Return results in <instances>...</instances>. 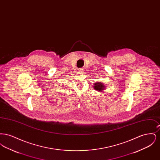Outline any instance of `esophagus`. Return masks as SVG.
<instances>
[{
  "label": "esophagus",
  "mask_w": 160,
  "mask_h": 160,
  "mask_svg": "<svg viewBox=\"0 0 160 160\" xmlns=\"http://www.w3.org/2000/svg\"><path fill=\"white\" fill-rule=\"evenodd\" d=\"M83 68H79L78 69V72H83Z\"/></svg>",
  "instance_id": "1"
}]
</instances>
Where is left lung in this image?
<instances>
[{
    "instance_id": "left-lung-1",
    "label": "left lung",
    "mask_w": 160,
    "mask_h": 160,
    "mask_svg": "<svg viewBox=\"0 0 160 160\" xmlns=\"http://www.w3.org/2000/svg\"><path fill=\"white\" fill-rule=\"evenodd\" d=\"M93 88L97 91L101 92L104 91V89H106L104 84L101 82H97L95 83H94L93 86Z\"/></svg>"
}]
</instances>
